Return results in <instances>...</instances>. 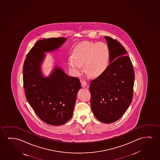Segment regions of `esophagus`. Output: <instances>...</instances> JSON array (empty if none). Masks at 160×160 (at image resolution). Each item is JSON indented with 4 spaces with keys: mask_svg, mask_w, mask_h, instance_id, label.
Masks as SVG:
<instances>
[{
    "mask_svg": "<svg viewBox=\"0 0 160 160\" xmlns=\"http://www.w3.org/2000/svg\"><path fill=\"white\" fill-rule=\"evenodd\" d=\"M81 86L83 88H88V83L85 81H81Z\"/></svg>",
    "mask_w": 160,
    "mask_h": 160,
    "instance_id": "1",
    "label": "esophagus"
}]
</instances>
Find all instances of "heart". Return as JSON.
<instances>
[{"label": "heart", "instance_id": "b5f03b06", "mask_svg": "<svg viewBox=\"0 0 160 160\" xmlns=\"http://www.w3.org/2000/svg\"><path fill=\"white\" fill-rule=\"evenodd\" d=\"M110 62V50L108 45L102 42H84L74 48L73 56L68 59L70 70L75 76L84 70L91 76L97 77L104 73Z\"/></svg>", "mask_w": 160, "mask_h": 160}]
</instances>
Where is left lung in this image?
I'll return each instance as SVG.
<instances>
[{"mask_svg": "<svg viewBox=\"0 0 160 160\" xmlns=\"http://www.w3.org/2000/svg\"><path fill=\"white\" fill-rule=\"evenodd\" d=\"M105 38L110 63L104 73L90 82V105L97 119L111 123L119 119L132 102L135 74L123 46L110 37Z\"/></svg>", "mask_w": 160, "mask_h": 160, "instance_id": "left-lung-1", "label": "left lung"}]
</instances>
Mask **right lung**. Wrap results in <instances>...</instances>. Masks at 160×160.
<instances>
[{
    "label": "right lung",
    "instance_id": "right-lung-1",
    "mask_svg": "<svg viewBox=\"0 0 160 160\" xmlns=\"http://www.w3.org/2000/svg\"><path fill=\"white\" fill-rule=\"evenodd\" d=\"M67 39L44 38L37 42L27 54L23 66L26 98L40 119L52 126H60L72 117L77 94L81 88L79 79L68 76L55 67L48 77H43L41 64L45 55L61 47Z\"/></svg>",
    "mask_w": 160,
    "mask_h": 160
}]
</instances>
